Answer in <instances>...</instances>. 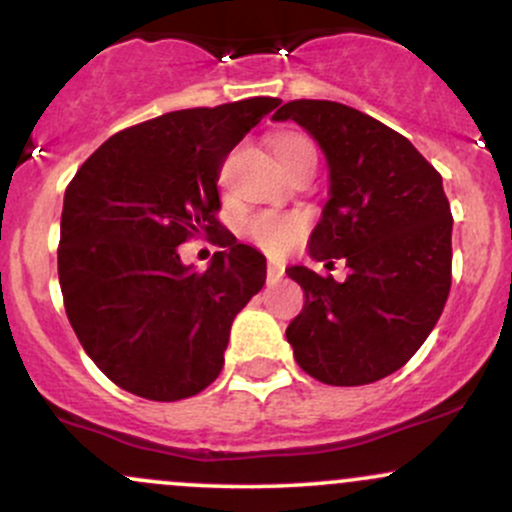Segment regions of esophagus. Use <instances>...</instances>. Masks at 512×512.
<instances>
[{
  "label": "esophagus",
  "instance_id": "34e87169",
  "mask_svg": "<svg viewBox=\"0 0 512 512\" xmlns=\"http://www.w3.org/2000/svg\"><path fill=\"white\" fill-rule=\"evenodd\" d=\"M281 276H284V264L269 260V264H267V281H269V284H274V281H279Z\"/></svg>",
  "mask_w": 512,
  "mask_h": 512
}]
</instances>
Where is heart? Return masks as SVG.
<instances>
[{
  "label": "heart",
  "mask_w": 512,
  "mask_h": 512,
  "mask_svg": "<svg viewBox=\"0 0 512 512\" xmlns=\"http://www.w3.org/2000/svg\"><path fill=\"white\" fill-rule=\"evenodd\" d=\"M272 149L279 163L289 175H296L298 170H315V146L298 129H279L272 134ZM308 226V219L303 214H272V211H262V214L250 216L245 221L243 233L252 243L269 252H284L296 243Z\"/></svg>",
  "instance_id": "b5f03b06"
}]
</instances>
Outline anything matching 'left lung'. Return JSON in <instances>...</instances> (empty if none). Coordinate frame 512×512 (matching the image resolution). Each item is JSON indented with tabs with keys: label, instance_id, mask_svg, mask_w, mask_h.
<instances>
[{
	"label": "left lung",
	"instance_id": "obj_1",
	"mask_svg": "<svg viewBox=\"0 0 512 512\" xmlns=\"http://www.w3.org/2000/svg\"><path fill=\"white\" fill-rule=\"evenodd\" d=\"M274 120L298 122L325 151L330 199L310 255L349 267L344 281L286 269L305 293L286 339L320 383H375L419 351L448 301L452 214L443 178L407 137L349 105L301 98Z\"/></svg>",
	"mask_w": 512,
	"mask_h": 512
}]
</instances>
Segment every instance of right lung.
I'll use <instances>...</instances> for the list:
<instances>
[{"instance_id":"add662e5","label":"right lung","mask_w":512,"mask_h":512,"mask_svg":"<svg viewBox=\"0 0 512 512\" xmlns=\"http://www.w3.org/2000/svg\"><path fill=\"white\" fill-rule=\"evenodd\" d=\"M279 98L187 108L122 129L64 192L57 272L69 322L91 361L154 402L219 378L233 317L264 286L267 260L219 221L221 166ZM224 250L195 273L177 245Z\"/></svg>"}]
</instances>
